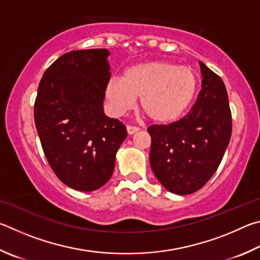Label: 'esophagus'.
<instances>
[{"instance_id": "esophagus-1", "label": "esophagus", "mask_w": 260, "mask_h": 260, "mask_svg": "<svg viewBox=\"0 0 260 260\" xmlns=\"http://www.w3.org/2000/svg\"><path fill=\"white\" fill-rule=\"evenodd\" d=\"M140 129L138 126H134V125H126V131L129 135H134L135 133H137Z\"/></svg>"}]
</instances>
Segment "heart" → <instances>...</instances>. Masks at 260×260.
I'll use <instances>...</instances> for the list:
<instances>
[{"mask_svg":"<svg viewBox=\"0 0 260 260\" xmlns=\"http://www.w3.org/2000/svg\"><path fill=\"white\" fill-rule=\"evenodd\" d=\"M198 89L193 68L156 60L137 63L121 77H112L105 94L112 111L121 115L140 98V109L148 120L160 124L171 123L183 115Z\"/></svg>","mask_w":260,"mask_h":260,"instance_id":"obj_1","label":"heart"}]
</instances>
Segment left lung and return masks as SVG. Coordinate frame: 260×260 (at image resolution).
Segmentation results:
<instances>
[{
    "label": "left lung",
    "mask_w": 260,
    "mask_h": 260,
    "mask_svg": "<svg viewBox=\"0 0 260 260\" xmlns=\"http://www.w3.org/2000/svg\"><path fill=\"white\" fill-rule=\"evenodd\" d=\"M202 89L190 111L169 124L148 126L149 162L158 181L171 193L202 188L219 167L232 136L229 95L220 76L202 61Z\"/></svg>",
    "instance_id": "1"
}]
</instances>
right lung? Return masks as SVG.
<instances>
[{"label": "right lung", "mask_w": 260, "mask_h": 260, "mask_svg": "<svg viewBox=\"0 0 260 260\" xmlns=\"http://www.w3.org/2000/svg\"><path fill=\"white\" fill-rule=\"evenodd\" d=\"M106 49L74 50L52 62L40 81L34 120L44 155L68 187L91 192L111 178L125 125L104 114L111 79Z\"/></svg>", "instance_id": "add662e5"}]
</instances>
